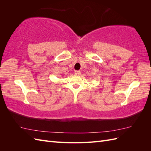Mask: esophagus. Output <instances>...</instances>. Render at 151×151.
Masks as SVG:
<instances>
[{
  "label": "esophagus",
  "instance_id": "34e87169",
  "mask_svg": "<svg viewBox=\"0 0 151 151\" xmlns=\"http://www.w3.org/2000/svg\"><path fill=\"white\" fill-rule=\"evenodd\" d=\"M81 71H79V70H76L75 72H74V74L75 75H76V76H80L81 75Z\"/></svg>",
  "mask_w": 151,
  "mask_h": 151
}]
</instances>
